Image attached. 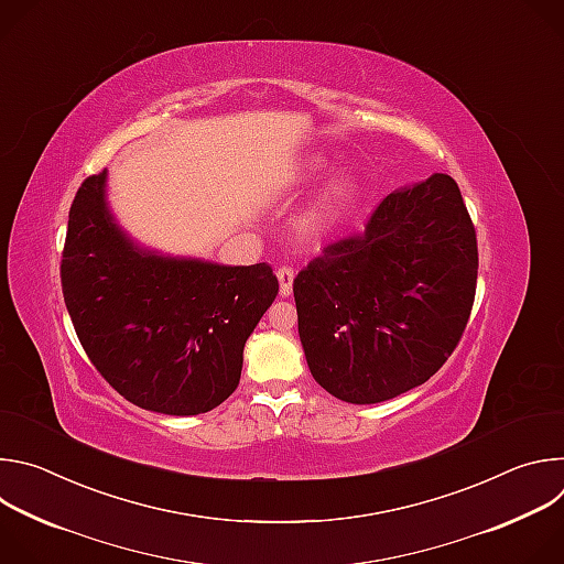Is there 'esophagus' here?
Returning a JSON list of instances; mask_svg holds the SVG:
<instances>
[{
  "label": "esophagus",
  "instance_id": "obj_1",
  "mask_svg": "<svg viewBox=\"0 0 564 564\" xmlns=\"http://www.w3.org/2000/svg\"><path fill=\"white\" fill-rule=\"evenodd\" d=\"M276 279H279V292H281V296H290V294H292V283H294V270L283 265V268L276 270Z\"/></svg>",
  "mask_w": 564,
  "mask_h": 564
}]
</instances>
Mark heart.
<instances>
[{"instance_id": "1", "label": "heart", "mask_w": 564, "mask_h": 564, "mask_svg": "<svg viewBox=\"0 0 564 564\" xmlns=\"http://www.w3.org/2000/svg\"><path fill=\"white\" fill-rule=\"evenodd\" d=\"M355 192L357 189H355V183L350 178H346V176L335 178L324 192L316 196V200L303 212V216L299 220L301 231L307 234V236L324 234L352 205Z\"/></svg>"}]
</instances>
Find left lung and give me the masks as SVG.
<instances>
[{
	"instance_id": "left-lung-1",
	"label": "left lung",
	"mask_w": 564,
	"mask_h": 564,
	"mask_svg": "<svg viewBox=\"0 0 564 564\" xmlns=\"http://www.w3.org/2000/svg\"><path fill=\"white\" fill-rule=\"evenodd\" d=\"M477 238L457 183L433 174L394 189L361 234L294 279L314 381L348 404H379L429 381L462 339Z\"/></svg>"
}]
</instances>
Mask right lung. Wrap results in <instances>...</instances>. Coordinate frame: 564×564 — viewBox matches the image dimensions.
Masks as SVG:
<instances>
[{
    "mask_svg": "<svg viewBox=\"0 0 564 564\" xmlns=\"http://www.w3.org/2000/svg\"><path fill=\"white\" fill-rule=\"evenodd\" d=\"M62 292L79 344L131 404L200 415L236 390L243 348L279 294L268 263L218 265L140 246L107 203V170L68 212Z\"/></svg>",
    "mask_w": 564,
    "mask_h": 564,
    "instance_id": "obj_1",
    "label": "right lung"
}]
</instances>
